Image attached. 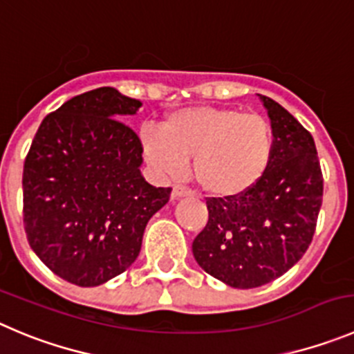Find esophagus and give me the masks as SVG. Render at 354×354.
<instances>
[{"label": "esophagus", "mask_w": 354, "mask_h": 354, "mask_svg": "<svg viewBox=\"0 0 354 354\" xmlns=\"http://www.w3.org/2000/svg\"><path fill=\"white\" fill-rule=\"evenodd\" d=\"M190 190H188V188H185V187H180V185H176V187L173 188V192H171V199H181V197H188L190 196Z\"/></svg>", "instance_id": "1"}]
</instances>
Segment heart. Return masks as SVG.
<instances>
[{
	"mask_svg": "<svg viewBox=\"0 0 354 354\" xmlns=\"http://www.w3.org/2000/svg\"><path fill=\"white\" fill-rule=\"evenodd\" d=\"M160 129L140 134L151 169L178 178L192 158L194 180L216 199H236L253 190L272 160L274 132L262 115L192 106L167 115Z\"/></svg>",
	"mask_w": 354,
	"mask_h": 354,
	"instance_id": "obj_1",
	"label": "heart"
}]
</instances>
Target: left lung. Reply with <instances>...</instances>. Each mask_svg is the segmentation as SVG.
Returning <instances> with one entry per match:
<instances>
[{"mask_svg": "<svg viewBox=\"0 0 354 354\" xmlns=\"http://www.w3.org/2000/svg\"><path fill=\"white\" fill-rule=\"evenodd\" d=\"M274 132L272 160L253 190L236 199H207L196 262L232 288H257L292 269L315 234L323 176L313 136L285 108L257 94Z\"/></svg>", "mask_w": 354, "mask_h": 354, "instance_id": "obj_1", "label": "left lung"}]
</instances>
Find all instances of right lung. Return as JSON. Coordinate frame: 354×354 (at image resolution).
Segmentation results:
<instances>
[{"instance_id": "obj_1", "label": "right lung", "mask_w": 354, "mask_h": 354, "mask_svg": "<svg viewBox=\"0 0 354 354\" xmlns=\"http://www.w3.org/2000/svg\"><path fill=\"white\" fill-rule=\"evenodd\" d=\"M143 106L113 87L66 101L39 124L24 162V227L32 252L66 281L99 286L134 263L171 188L141 174L143 148L122 117Z\"/></svg>"}]
</instances>
